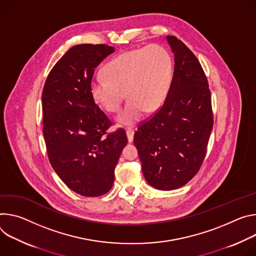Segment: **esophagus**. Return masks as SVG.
Returning a JSON list of instances; mask_svg holds the SVG:
<instances>
[{
    "label": "esophagus",
    "mask_w": 256,
    "mask_h": 256,
    "mask_svg": "<svg viewBox=\"0 0 256 256\" xmlns=\"http://www.w3.org/2000/svg\"><path fill=\"white\" fill-rule=\"evenodd\" d=\"M126 134H127V138H128L129 142H132L133 137H134V130L133 129H127Z\"/></svg>",
    "instance_id": "esophagus-1"
}]
</instances>
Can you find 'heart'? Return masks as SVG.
Returning a JSON list of instances; mask_svg holds the SVG:
<instances>
[{
    "instance_id": "1",
    "label": "heart",
    "mask_w": 256,
    "mask_h": 256,
    "mask_svg": "<svg viewBox=\"0 0 256 256\" xmlns=\"http://www.w3.org/2000/svg\"><path fill=\"white\" fill-rule=\"evenodd\" d=\"M173 66L168 52L160 44L130 50L112 59L104 68V77L90 84L96 102L106 112H117L129 98L117 122L131 126L164 102L172 81Z\"/></svg>"
}]
</instances>
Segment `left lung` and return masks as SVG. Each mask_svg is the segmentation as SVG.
Returning a JSON list of instances; mask_svg holds the SVG:
<instances>
[{
  "label": "left lung",
  "mask_w": 256,
  "mask_h": 256,
  "mask_svg": "<svg viewBox=\"0 0 256 256\" xmlns=\"http://www.w3.org/2000/svg\"><path fill=\"white\" fill-rule=\"evenodd\" d=\"M174 54V73L156 115L138 127L134 144L148 183L174 190L200 168L214 125L208 82L195 54L177 38H166Z\"/></svg>",
  "instance_id": "obj_1"
}]
</instances>
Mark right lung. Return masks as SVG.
I'll list each match as a JSON object with an SVG mask.
<instances>
[{"instance_id":"1","label":"right lung","mask_w":256,"mask_h":256,"mask_svg":"<svg viewBox=\"0 0 256 256\" xmlns=\"http://www.w3.org/2000/svg\"><path fill=\"white\" fill-rule=\"evenodd\" d=\"M115 52L106 44L72 46L50 70L42 90L44 138L50 162L74 192L88 197L112 187L115 168L128 142L123 129L110 125L94 102V69Z\"/></svg>"}]
</instances>
